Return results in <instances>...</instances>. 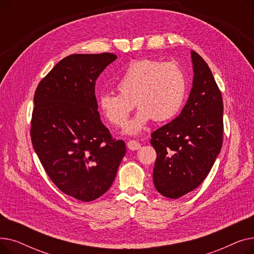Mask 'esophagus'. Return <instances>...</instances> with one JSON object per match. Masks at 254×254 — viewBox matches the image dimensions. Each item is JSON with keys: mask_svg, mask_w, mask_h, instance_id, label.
<instances>
[{"mask_svg": "<svg viewBox=\"0 0 254 254\" xmlns=\"http://www.w3.org/2000/svg\"><path fill=\"white\" fill-rule=\"evenodd\" d=\"M127 148L130 149V150H138L141 147L140 143L138 141H136V140H129L127 143Z\"/></svg>", "mask_w": 254, "mask_h": 254, "instance_id": "34e87169", "label": "esophagus"}]
</instances>
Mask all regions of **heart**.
Segmentation results:
<instances>
[{
    "instance_id": "b5f03b06",
    "label": "heart",
    "mask_w": 254,
    "mask_h": 254,
    "mask_svg": "<svg viewBox=\"0 0 254 254\" xmlns=\"http://www.w3.org/2000/svg\"><path fill=\"white\" fill-rule=\"evenodd\" d=\"M118 93L104 92L99 107L110 125L123 127L134 110L139 111L126 126L127 134H139L151 119L166 122L174 117L186 95L185 75L173 62L143 59L131 63L116 84Z\"/></svg>"
}]
</instances>
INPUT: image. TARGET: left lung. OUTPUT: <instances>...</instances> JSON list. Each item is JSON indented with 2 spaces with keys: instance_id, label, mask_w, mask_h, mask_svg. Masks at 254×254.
<instances>
[{
  "instance_id": "left-lung-1",
  "label": "left lung",
  "mask_w": 254,
  "mask_h": 254,
  "mask_svg": "<svg viewBox=\"0 0 254 254\" xmlns=\"http://www.w3.org/2000/svg\"><path fill=\"white\" fill-rule=\"evenodd\" d=\"M193 82L181 113L151 134L156 151L153 182L164 196L178 198L209 174L223 138L220 89L204 59L191 51Z\"/></svg>"
}]
</instances>
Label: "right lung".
I'll use <instances>...</instances> for the list:
<instances>
[{"instance_id": "1", "label": "right lung", "mask_w": 254, "mask_h": 254, "mask_svg": "<svg viewBox=\"0 0 254 254\" xmlns=\"http://www.w3.org/2000/svg\"><path fill=\"white\" fill-rule=\"evenodd\" d=\"M116 58L109 52L65 57L35 91L33 147L58 189L82 202L110 189L127 151L102 124L95 95L97 78Z\"/></svg>"}]
</instances>
